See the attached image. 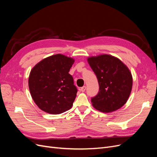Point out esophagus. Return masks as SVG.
I'll use <instances>...</instances> for the list:
<instances>
[{
  "label": "esophagus",
  "instance_id": "obj_1",
  "mask_svg": "<svg viewBox=\"0 0 157 157\" xmlns=\"http://www.w3.org/2000/svg\"><path fill=\"white\" fill-rule=\"evenodd\" d=\"M86 87L85 86H82V87H81L80 88V90L81 92H85V90H86Z\"/></svg>",
  "mask_w": 157,
  "mask_h": 157
}]
</instances>
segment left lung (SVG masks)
Instances as JSON below:
<instances>
[{
  "mask_svg": "<svg viewBox=\"0 0 157 157\" xmlns=\"http://www.w3.org/2000/svg\"><path fill=\"white\" fill-rule=\"evenodd\" d=\"M88 62L96 75L99 86V92L91 99L94 108L109 113L122 107L132 91L130 70L119 59L110 55L90 57Z\"/></svg>",
  "mask_w": 157,
  "mask_h": 157,
  "instance_id": "left-lung-1",
  "label": "left lung"
}]
</instances>
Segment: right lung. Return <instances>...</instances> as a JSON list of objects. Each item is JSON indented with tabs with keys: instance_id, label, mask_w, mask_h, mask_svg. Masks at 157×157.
I'll list each match as a JSON object with an SVG mask.
<instances>
[{
	"instance_id": "right-lung-1",
	"label": "right lung",
	"mask_w": 157,
	"mask_h": 157,
	"mask_svg": "<svg viewBox=\"0 0 157 157\" xmlns=\"http://www.w3.org/2000/svg\"><path fill=\"white\" fill-rule=\"evenodd\" d=\"M74 61L73 58L56 54L42 59L32 69L29 88L41 110L57 115L72 107L78 91L69 73Z\"/></svg>"
}]
</instances>
